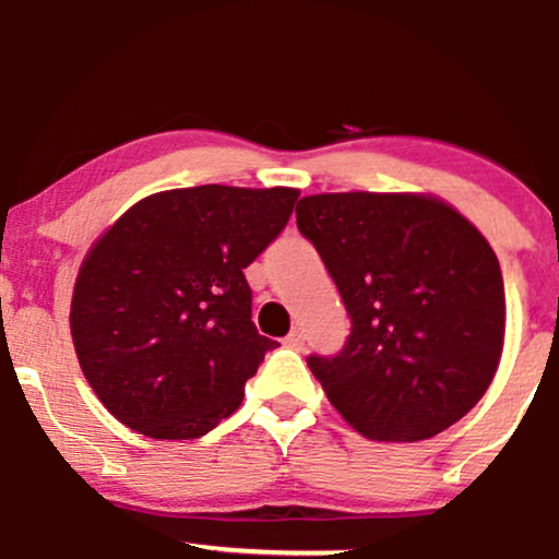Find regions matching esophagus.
<instances>
[{"instance_id":"esophagus-1","label":"esophagus","mask_w":559,"mask_h":559,"mask_svg":"<svg viewBox=\"0 0 559 559\" xmlns=\"http://www.w3.org/2000/svg\"><path fill=\"white\" fill-rule=\"evenodd\" d=\"M284 344L292 346V349L301 352V349H305V331H301V329H292V333H288V336L284 338Z\"/></svg>"}]
</instances>
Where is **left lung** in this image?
<instances>
[{"mask_svg":"<svg viewBox=\"0 0 559 559\" xmlns=\"http://www.w3.org/2000/svg\"><path fill=\"white\" fill-rule=\"evenodd\" d=\"M297 226L336 284L349 336L310 355L338 415L378 441L431 439L476 407L504 342V281L489 241L423 194H316Z\"/></svg>","mask_w":559,"mask_h":559,"instance_id":"left-lung-1","label":"left lung"}]
</instances>
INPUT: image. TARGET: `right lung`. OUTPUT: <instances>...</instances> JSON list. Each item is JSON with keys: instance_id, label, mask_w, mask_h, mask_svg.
<instances>
[{"instance_id": "add662e5", "label": "right lung", "mask_w": 559, "mask_h": 559, "mask_svg": "<svg viewBox=\"0 0 559 559\" xmlns=\"http://www.w3.org/2000/svg\"><path fill=\"white\" fill-rule=\"evenodd\" d=\"M297 189L194 186L133 204L83 260L70 333L88 386L133 431L199 439L243 400L275 342L252 323V265Z\"/></svg>"}]
</instances>
